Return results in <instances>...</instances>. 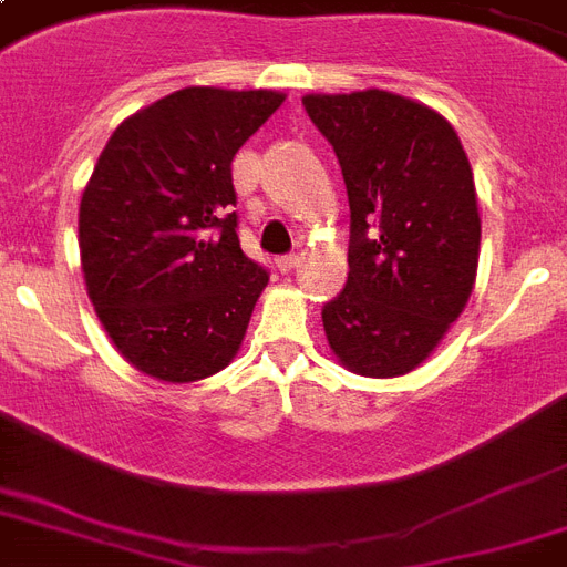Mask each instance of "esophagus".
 <instances>
[{"label":"esophagus","mask_w":567,"mask_h":567,"mask_svg":"<svg viewBox=\"0 0 567 567\" xmlns=\"http://www.w3.org/2000/svg\"><path fill=\"white\" fill-rule=\"evenodd\" d=\"M302 252H291V256H279L276 258V267L282 270V274H288V270H293V267L300 265Z\"/></svg>","instance_id":"esophagus-1"}]
</instances>
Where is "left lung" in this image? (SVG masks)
<instances>
[{"label": "left lung", "instance_id": "obj_1", "mask_svg": "<svg viewBox=\"0 0 567 567\" xmlns=\"http://www.w3.org/2000/svg\"><path fill=\"white\" fill-rule=\"evenodd\" d=\"M302 105L350 199V274L323 306L329 350L359 377H405L474 291L483 229L471 162L439 111L400 93H306Z\"/></svg>", "mask_w": 567, "mask_h": 567}]
</instances>
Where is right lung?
<instances>
[{
	"instance_id": "1",
	"label": "right lung",
	"mask_w": 567,
	"mask_h": 567,
	"mask_svg": "<svg viewBox=\"0 0 567 567\" xmlns=\"http://www.w3.org/2000/svg\"><path fill=\"white\" fill-rule=\"evenodd\" d=\"M279 91L182 87L114 128L79 205L96 318L135 371L199 382L238 355L267 270L244 256L231 158Z\"/></svg>"
}]
</instances>
